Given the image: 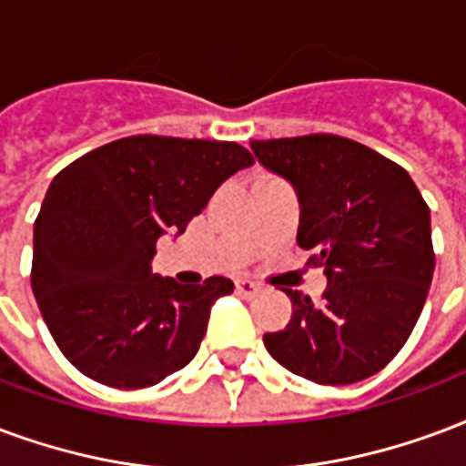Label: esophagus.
Instances as JSON below:
<instances>
[{
	"label": "esophagus",
	"mask_w": 466,
	"mask_h": 466,
	"mask_svg": "<svg viewBox=\"0 0 466 466\" xmlns=\"http://www.w3.org/2000/svg\"><path fill=\"white\" fill-rule=\"evenodd\" d=\"M237 294L244 296V299H251V296L259 294L261 286L257 284V281H251V279H237Z\"/></svg>",
	"instance_id": "34e87169"
}]
</instances>
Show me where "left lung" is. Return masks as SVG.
I'll use <instances>...</instances> for the list:
<instances>
[{"label":"left lung","instance_id":"left-lung-1","mask_svg":"<svg viewBox=\"0 0 466 466\" xmlns=\"http://www.w3.org/2000/svg\"><path fill=\"white\" fill-rule=\"evenodd\" d=\"M251 150L296 187L299 247L329 277L320 303L281 289L294 316L264 333V346L319 385L370 378L398 356L425 306L435 271L430 207L398 163L348 137L251 140Z\"/></svg>","mask_w":466,"mask_h":466}]
</instances>
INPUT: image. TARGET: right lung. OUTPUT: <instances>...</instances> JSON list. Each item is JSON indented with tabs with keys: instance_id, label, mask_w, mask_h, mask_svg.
<instances>
[{
	"instance_id": "1",
	"label": "right lung",
	"mask_w": 466,
	"mask_h": 466,
	"mask_svg": "<svg viewBox=\"0 0 466 466\" xmlns=\"http://www.w3.org/2000/svg\"><path fill=\"white\" fill-rule=\"evenodd\" d=\"M254 165L227 140L130 136L58 172L34 222L31 289L58 350L108 388L137 390L195 358L212 303L234 284H177L150 271L215 189Z\"/></svg>"
}]
</instances>
